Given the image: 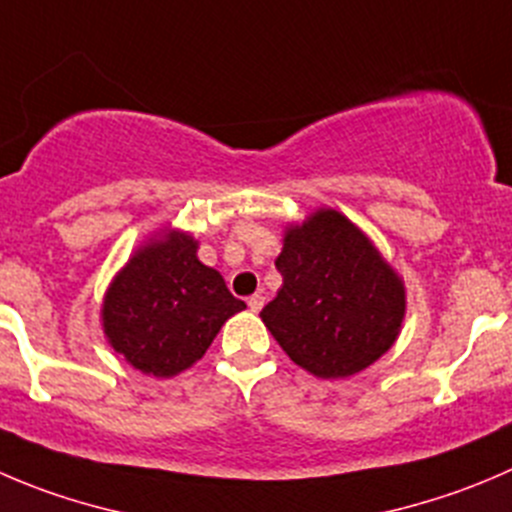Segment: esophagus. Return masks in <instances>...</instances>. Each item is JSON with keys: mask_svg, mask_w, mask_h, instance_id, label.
I'll use <instances>...</instances> for the list:
<instances>
[{"mask_svg": "<svg viewBox=\"0 0 512 512\" xmlns=\"http://www.w3.org/2000/svg\"><path fill=\"white\" fill-rule=\"evenodd\" d=\"M247 305H250L252 312H260L262 305H265V297H262V295H252L250 300H247Z\"/></svg>", "mask_w": 512, "mask_h": 512, "instance_id": "obj_1", "label": "esophagus"}]
</instances>
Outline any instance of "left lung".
Segmentation results:
<instances>
[{
    "mask_svg": "<svg viewBox=\"0 0 512 512\" xmlns=\"http://www.w3.org/2000/svg\"><path fill=\"white\" fill-rule=\"evenodd\" d=\"M275 267L282 287L260 317L295 365L325 380L350 377L398 340L403 280L337 210L287 227Z\"/></svg>",
    "mask_w": 512,
    "mask_h": 512,
    "instance_id": "obj_1",
    "label": "left lung"
}]
</instances>
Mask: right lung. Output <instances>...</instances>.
<instances>
[{
  "mask_svg": "<svg viewBox=\"0 0 512 512\" xmlns=\"http://www.w3.org/2000/svg\"><path fill=\"white\" fill-rule=\"evenodd\" d=\"M245 302L197 260V240L165 230L142 245L104 292L102 327L114 352L145 375L172 377L195 365Z\"/></svg>",
  "mask_w": 512,
  "mask_h": 512,
  "instance_id": "obj_1",
  "label": "right lung"
}]
</instances>
